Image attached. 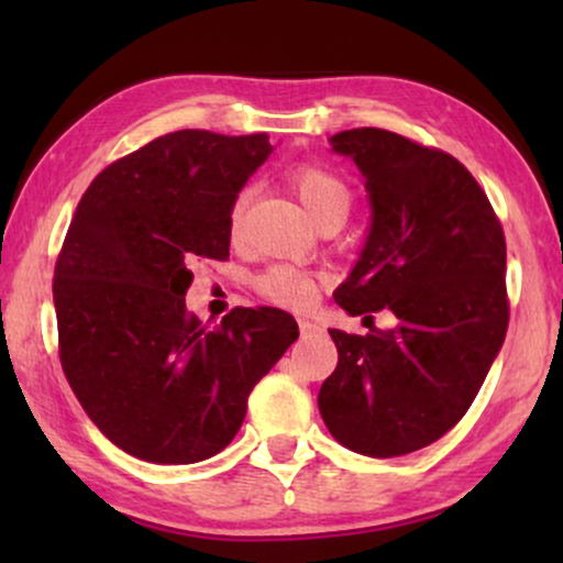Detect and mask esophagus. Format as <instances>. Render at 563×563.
<instances>
[{"instance_id": "obj_1", "label": "esophagus", "mask_w": 563, "mask_h": 563, "mask_svg": "<svg viewBox=\"0 0 563 563\" xmlns=\"http://www.w3.org/2000/svg\"><path fill=\"white\" fill-rule=\"evenodd\" d=\"M299 333H302V338H312L320 333V325L312 320H299Z\"/></svg>"}]
</instances>
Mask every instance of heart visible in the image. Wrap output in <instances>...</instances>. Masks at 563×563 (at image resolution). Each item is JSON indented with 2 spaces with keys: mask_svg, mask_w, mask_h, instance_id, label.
I'll return each instance as SVG.
<instances>
[{
  "mask_svg": "<svg viewBox=\"0 0 563 563\" xmlns=\"http://www.w3.org/2000/svg\"><path fill=\"white\" fill-rule=\"evenodd\" d=\"M291 187H295L299 202H302V207L310 212V218L314 222L325 218V214H343L345 218L351 210V187L341 179V176L328 172V168H295V172H291ZM249 197L251 191L243 189L241 195L233 199V205H230L228 222L233 235L241 230ZM256 287L266 299H272V302L282 307H291V310H307V307L318 299V276L287 264L268 266L264 274H258Z\"/></svg>",
  "mask_w": 563,
  "mask_h": 563,
  "instance_id": "obj_1",
  "label": "heart"
}]
</instances>
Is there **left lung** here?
Listing matches in <instances>:
<instances>
[{"mask_svg":"<svg viewBox=\"0 0 563 563\" xmlns=\"http://www.w3.org/2000/svg\"><path fill=\"white\" fill-rule=\"evenodd\" d=\"M330 148L356 164L372 207L364 249L333 297L349 314L389 310L397 328L330 330L338 366L318 407L345 449L405 456L464 418L503 349V225L449 153L379 128L343 130Z\"/></svg>","mask_w":563,"mask_h":563,"instance_id":"obj_1","label":"left lung"}]
</instances>
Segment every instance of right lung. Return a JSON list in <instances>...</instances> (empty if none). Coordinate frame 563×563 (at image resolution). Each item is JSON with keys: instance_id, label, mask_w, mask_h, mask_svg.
Listing matches in <instances>:
<instances>
[{"instance_id": "1", "label": "right lung", "mask_w": 563, "mask_h": 563, "mask_svg": "<svg viewBox=\"0 0 563 563\" xmlns=\"http://www.w3.org/2000/svg\"><path fill=\"white\" fill-rule=\"evenodd\" d=\"M272 151L264 133L176 130L107 166L76 207L53 276L60 366L130 456L220 453L297 341L295 318L276 307H238L210 330L184 302L191 266L228 258L230 205Z\"/></svg>"}]
</instances>
